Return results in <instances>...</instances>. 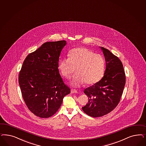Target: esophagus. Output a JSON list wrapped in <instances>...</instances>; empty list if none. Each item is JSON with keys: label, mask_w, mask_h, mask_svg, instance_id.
I'll use <instances>...</instances> for the list:
<instances>
[{"label": "esophagus", "mask_w": 146, "mask_h": 146, "mask_svg": "<svg viewBox=\"0 0 146 146\" xmlns=\"http://www.w3.org/2000/svg\"><path fill=\"white\" fill-rule=\"evenodd\" d=\"M71 92L72 94H76V93H77V91L76 89H72L71 90Z\"/></svg>", "instance_id": "obj_1"}]
</instances>
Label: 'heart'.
Instances as JSON below:
<instances>
[{
    "label": "heart",
    "mask_w": 146,
    "mask_h": 146,
    "mask_svg": "<svg viewBox=\"0 0 146 146\" xmlns=\"http://www.w3.org/2000/svg\"><path fill=\"white\" fill-rule=\"evenodd\" d=\"M58 69L62 75L69 78L75 71L71 84L80 86L94 84L99 82L103 76L105 61L99 54H94L89 49L80 47L71 49L69 58H62L58 63Z\"/></svg>",
    "instance_id": "heart-1"
}]
</instances>
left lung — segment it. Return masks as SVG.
Masks as SVG:
<instances>
[{"label": "left lung", "instance_id": "obj_1", "mask_svg": "<svg viewBox=\"0 0 146 146\" xmlns=\"http://www.w3.org/2000/svg\"><path fill=\"white\" fill-rule=\"evenodd\" d=\"M106 61L103 77L84 91L89 98L88 103L82 108L90 117H100L113 111L119 103L126 76L122 62L108 49L100 47Z\"/></svg>", "mask_w": 146, "mask_h": 146}]
</instances>
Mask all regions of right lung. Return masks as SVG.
<instances>
[{
    "mask_svg": "<svg viewBox=\"0 0 146 146\" xmlns=\"http://www.w3.org/2000/svg\"><path fill=\"white\" fill-rule=\"evenodd\" d=\"M65 40L47 42L28 54L19 72V83L28 109L38 117H52L60 108L64 97L70 93L58 71Z\"/></svg>",
    "mask_w": 146,
    "mask_h": 146,
    "instance_id": "obj_1",
    "label": "right lung"
}]
</instances>
